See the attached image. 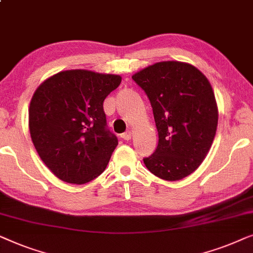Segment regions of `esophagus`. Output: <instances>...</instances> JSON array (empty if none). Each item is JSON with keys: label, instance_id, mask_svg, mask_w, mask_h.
I'll return each instance as SVG.
<instances>
[{"label": "esophagus", "instance_id": "34e87169", "mask_svg": "<svg viewBox=\"0 0 253 253\" xmlns=\"http://www.w3.org/2000/svg\"><path fill=\"white\" fill-rule=\"evenodd\" d=\"M120 137H122L123 140H125V141H129L131 138V131H126V133L120 135Z\"/></svg>", "mask_w": 253, "mask_h": 253}]
</instances>
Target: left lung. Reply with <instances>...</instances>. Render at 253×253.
Returning <instances> with one entry per match:
<instances>
[{
  "instance_id": "obj_1",
  "label": "left lung",
  "mask_w": 253,
  "mask_h": 253,
  "mask_svg": "<svg viewBox=\"0 0 253 253\" xmlns=\"http://www.w3.org/2000/svg\"><path fill=\"white\" fill-rule=\"evenodd\" d=\"M158 130L156 151L143 162L156 176L177 181L204 161L218 126V106L208 78L191 64L167 60L135 73Z\"/></svg>"
}]
</instances>
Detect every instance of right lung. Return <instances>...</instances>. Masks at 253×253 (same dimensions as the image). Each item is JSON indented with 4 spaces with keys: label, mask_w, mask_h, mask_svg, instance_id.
I'll return each instance as SVG.
<instances>
[{
    "label": "right lung",
    "mask_w": 253,
    "mask_h": 253,
    "mask_svg": "<svg viewBox=\"0 0 253 253\" xmlns=\"http://www.w3.org/2000/svg\"><path fill=\"white\" fill-rule=\"evenodd\" d=\"M120 83L116 74L69 70L35 90L28 109L31 137L58 179L84 184L104 172L118 138L106 126L103 102Z\"/></svg>",
    "instance_id": "right-lung-1"
}]
</instances>
